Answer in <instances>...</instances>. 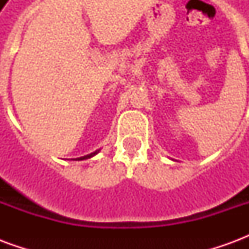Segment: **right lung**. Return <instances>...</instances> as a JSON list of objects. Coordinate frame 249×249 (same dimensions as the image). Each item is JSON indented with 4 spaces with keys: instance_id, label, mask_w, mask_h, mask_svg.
Returning <instances> with one entry per match:
<instances>
[{
    "instance_id": "right-lung-1",
    "label": "right lung",
    "mask_w": 249,
    "mask_h": 249,
    "mask_svg": "<svg viewBox=\"0 0 249 249\" xmlns=\"http://www.w3.org/2000/svg\"><path fill=\"white\" fill-rule=\"evenodd\" d=\"M96 153H98V151L93 152V153H90V155H87V156H82L80 157V159H76V160H87V159H90V157H93Z\"/></svg>"
}]
</instances>
